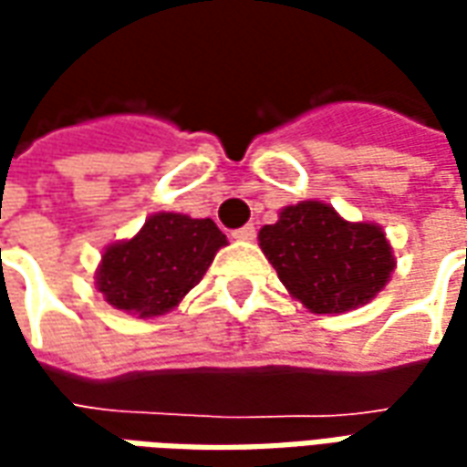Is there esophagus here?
<instances>
[{
    "mask_svg": "<svg viewBox=\"0 0 467 467\" xmlns=\"http://www.w3.org/2000/svg\"><path fill=\"white\" fill-rule=\"evenodd\" d=\"M233 237L234 240H244V243H250V240H254V227L253 224H244V227H240V230H234Z\"/></svg>",
    "mask_w": 467,
    "mask_h": 467,
    "instance_id": "esophagus-1",
    "label": "esophagus"
}]
</instances>
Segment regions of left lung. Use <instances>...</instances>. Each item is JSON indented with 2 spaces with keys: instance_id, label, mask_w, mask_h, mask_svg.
I'll return each mask as SVG.
<instances>
[{
  "instance_id": "obj_1",
  "label": "left lung",
  "mask_w": 467,
  "mask_h": 467,
  "mask_svg": "<svg viewBox=\"0 0 467 467\" xmlns=\"http://www.w3.org/2000/svg\"><path fill=\"white\" fill-rule=\"evenodd\" d=\"M260 247L293 297L317 315L370 303L395 267L380 227L348 223L315 200L285 207L277 223L265 224Z\"/></svg>"
}]
</instances>
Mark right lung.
<instances>
[{
    "mask_svg": "<svg viewBox=\"0 0 467 467\" xmlns=\"http://www.w3.org/2000/svg\"><path fill=\"white\" fill-rule=\"evenodd\" d=\"M223 244L227 237L213 220L152 214L132 240L107 247L97 287L107 303L124 313L162 315L202 280Z\"/></svg>",
    "mask_w": 467,
    "mask_h": 467,
    "instance_id": "obj_1",
    "label": "right lung"
}]
</instances>
